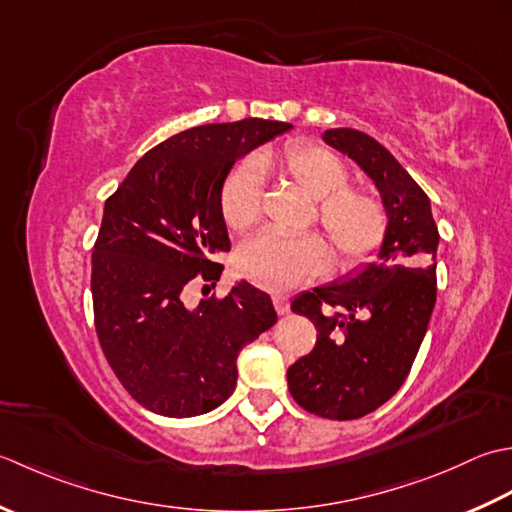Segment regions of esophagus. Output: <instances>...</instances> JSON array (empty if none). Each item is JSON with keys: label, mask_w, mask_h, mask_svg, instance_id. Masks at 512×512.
<instances>
[{"label": "esophagus", "mask_w": 512, "mask_h": 512, "mask_svg": "<svg viewBox=\"0 0 512 512\" xmlns=\"http://www.w3.org/2000/svg\"><path fill=\"white\" fill-rule=\"evenodd\" d=\"M274 307H276V311H278V316H287L289 311H291V305H289V298L287 296H283V294H278V296H274Z\"/></svg>", "instance_id": "obj_1"}]
</instances>
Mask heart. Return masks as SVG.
I'll use <instances>...</instances> for the list:
<instances>
[{
    "instance_id": "obj_1",
    "label": "heart",
    "mask_w": 512,
    "mask_h": 512,
    "mask_svg": "<svg viewBox=\"0 0 512 512\" xmlns=\"http://www.w3.org/2000/svg\"><path fill=\"white\" fill-rule=\"evenodd\" d=\"M274 159H249L229 176L223 192L225 223L243 232L263 212V165ZM280 168L296 179L318 201L320 223L342 258L358 260L382 243V205L373 196L349 190V172L336 154L314 145H291L280 154ZM331 249L318 234H283L267 229L247 241L236 254L243 278L265 289H291L300 280L325 274Z\"/></svg>"
}]
</instances>
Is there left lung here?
I'll return each mask as SVG.
<instances>
[{
    "label": "left lung",
    "mask_w": 512,
    "mask_h": 512,
    "mask_svg": "<svg viewBox=\"0 0 512 512\" xmlns=\"http://www.w3.org/2000/svg\"><path fill=\"white\" fill-rule=\"evenodd\" d=\"M380 192L387 227L371 263L305 291L291 311L316 325V347L287 371L294 400L329 420H356L398 393L435 307L437 243L431 201L398 159L369 134H322Z\"/></svg>",
    "instance_id": "left-lung-1"
}]
</instances>
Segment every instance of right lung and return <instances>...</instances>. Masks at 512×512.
Masks as SVG:
<instances>
[{"instance_id":"1","label":"right lung","mask_w":512,"mask_h":512,"mask_svg":"<svg viewBox=\"0 0 512 512\" xmlns=\"http://www.w3.org/2000/svg\"><path fill=\"white\" fill-rule=\"evenodd\" d=\"M287 130L243 119L174 134L134 163L103 207L92 252L97 336L125 391L152 413L221 406L236 389L238 353L278 320L247 280L194 309L183 294L192 280L216 285L223 274L214 256L232 247L223 185L234 163Z\"/></svg>"}]
</instances>
